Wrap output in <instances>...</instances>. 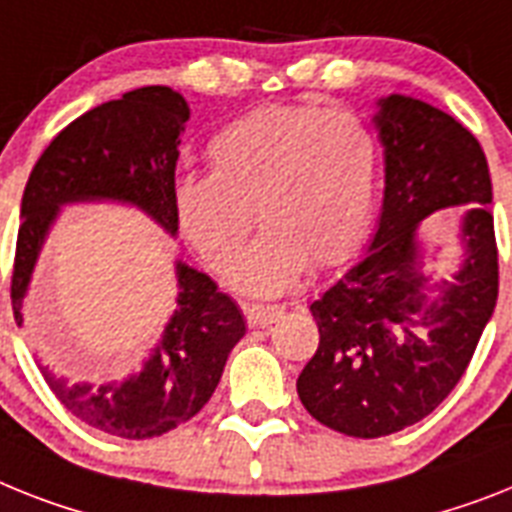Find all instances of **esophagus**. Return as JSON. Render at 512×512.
<instances>
[{
    "label": "esophagus",
    "instance_id": "obj_1",
    "mask_svg": "<svg viewBox=\"0 0 512 512\" xmlns=\"http://www.w3.org/2000/svg\"><path fill=\"white\" fill-rule=\"evenodd\" d=\"M243 311H246V319L251 327H269V324H274L277 319H280L285 308L266 306V303H246Z\"/></svg>",
    "mask_w": 512,
    "mask_h": 512
}]
</instances>
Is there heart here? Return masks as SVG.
Masks as SVG:
<instances>
[{"label":"heart","mask_w":512,"mask_h":512,"mask_svg":"<svg viewBox=\"0 0 512 512\" xmlns=\"http://www.w3.org/2000/svg\"><path fill=\"white\" fill-rule=\"evenodd\" d=\"M211 175L172 190L177 230L211 269H227L256 219L266 227L232 266L230 285L277 295L308 261L340 264L361 246L377 204L379 138L350 109L269 104L219 130L206 146Z\"/></svg>","instance_id":"1"}]
</instances>
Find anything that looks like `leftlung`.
<instances>
[{"instance_id":"obj_1","label":"left lung","mask_w":512,"mask_h":512,"mask_svg":"<svg viewBox=\"0 0 512 512\" xmlns=\"http://www.w3.org/2000/svg\"><path fill=\"white\" fill-rule=\"evenodd\" d=\"M384 201L369 253L311 303L319 348L298 377L303 408L340 434L374 439L418 424L455 390L497 303L492 180L471 130L421 99L377 101ZM466 205L464 261L429 283L420 222Z\"/></svg>"}]
</instances>
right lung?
Here are the masks:
<instances>
[{
  "label": "right lung",
  "mask_w": 512,
  "mask_h": 512,
  "mask_svg": "<svg viewBox=\"0 0 512 512\" xmlns=\"http://www.w3.org/2000/svg\"><path fill=\"white\" fill-rule=\"evenodd\" d=\"M188 101L167 86H146L80 114L38 156L23 204L12 269L15 322L41 324L33 272L49 230L67 204L114 201L146 211L177 235L172 190ZM177 308L141 371L122 382H73L38 363L46 384L83 424L122 439H151L196 416L217 390L230 350L246 335L243 311L217 282L175 261ZM34 301L31 302L30 298Z\"/></svg>",
  "instance_id": "add662e5"
}]
</instances>
